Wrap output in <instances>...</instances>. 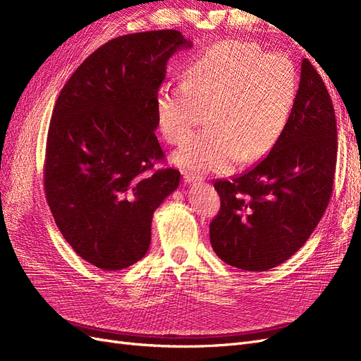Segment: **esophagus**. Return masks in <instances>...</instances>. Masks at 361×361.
Wrapping results in <instances>:
<instances>
[{"label":"esophagus","instance_id":"1","mask_svg":"<svg viewBox=\"0 0 361 361\" xmlns=\"http://www.w3.org/2000/svg\"><path fill=\"white\" fill-rule=\"evenodd\" d=\"M183 180L187 183H195V182H200L203 180L202 176H199V174H194V173H183Z\"/></svg>","mask_w":361,"mask_h":361}]
</instances>
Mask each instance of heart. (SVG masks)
<instances>
[{
  "label": "heart",
  "instance_id": "1",
  "mask_svg": "<svg viewBox=\"0 0 361 361\" xmlns=\"http://www.w3.org/2000/svg\"><path fill=\"white\" fill-rule=\"evenodd\" d=\"M297 96L298 73L290 59L251 42L224 40L192 61L188 80L162 84L157 117L169 143L180 145L207 108L209 129L191 137L173 161L197 173L224 171L238 159L255 162L268 154Z\"/></svg>",
  "mask_w": 361,
  "mask_h": 361
}]
</instances>
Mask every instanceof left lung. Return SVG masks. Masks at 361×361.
<instances>
[{"mask_svg": "<svg viewBox=\"0 0 361 361\" xmlns=\"http://www.w3.org/2000/svg\"><path fill=\"white\" fill-rule=\"evenodd\" d=\"M336 155L331 97L304 59L297 102L277 143L255 167L214 182L221 200L209 224L216 256L227 265L260 272L297 253L329 206Z\"/></svg>", "mask_w": 361, "mask_h": 361, "instance_id": "left-lung-1", "label": "left lung"}]
</instances>
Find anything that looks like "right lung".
<instances>
[{"mask_svg":"<svg viewBox=\"0 0 361 361\" xmlns=\"http://www.w3.org/2000/svg\"><path fill=\"white\" fill-rule=\"evenodd\" d=\"M180 31L116 37L87 57L52 111L45 194L54 220L80 257L120 271L150 247L152 216L179 187L155 130L157 99L174 52L191 48Z\"/></svg>","mask_w":361,"mask_h":361,"instance_id":"1","label":"right lung"}]
</instances>
